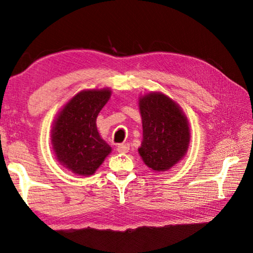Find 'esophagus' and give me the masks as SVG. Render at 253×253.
<instances>
[{"label":"esophagus","mask_w":253,"mask_h":253,"mask_svg":"<svg viewBox=\"0 0 253 253\" xmlns=\"http://www.w3.org/2000/svg\"><path fill=\"white\" fill-rule=\"evenodd\" d=\"M117 151L121 154H126L128 151H129V145L128 144H119L117 146Z\"/></svg>","instance_id":"obj_1"}]
</instances>
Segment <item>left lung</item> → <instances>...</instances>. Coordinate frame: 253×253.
<instances>
[{"mask_svg":"<svg viewBox=\"0 0 253 253\" xmlns=\"http://www.w3.org/2000/svg\"><path fill=\"white\" fill-rule=\"evenodd\" d=\"M139 110L143 121L139 155L153 170H168L187 151L190 128L185 115L170 98L161 92L140 98Z\"/></svg>","mask_w":253,"mask_h":253,"instance_id":"left-lung-1","label":"left lung"}]
</instances>
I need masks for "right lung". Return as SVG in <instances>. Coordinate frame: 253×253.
Segmentation results:
<instances>
[{"label": "right lung", "instance_id": "right-lung-1", "mask_svg": "<svg viewBox=\"0 0 253 253\" xmlns=\"http://www.w3.org/2000/svg\"><path fill=\"white\" fill-rule=\"evenodd\" d=\"M110 90H84L63 107L52 128L53 151L58 161L78 175H91L111 147L99 135L96 119L110 98Z\"/></svg>", "mask_w": 253, "mask_h": 253}]
</instances>
